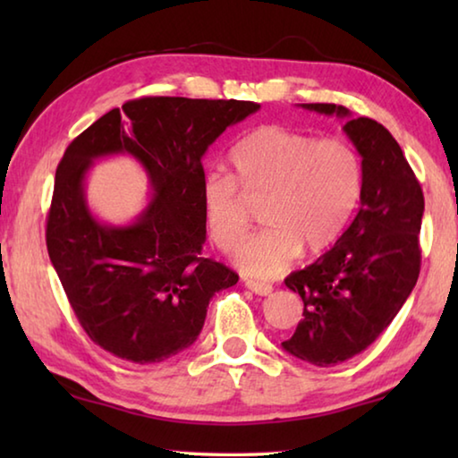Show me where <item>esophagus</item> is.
Instances as JSON below:
<instances>
[{
  "label": "esophagus",
  "mask_w": 458,
  "mask_h": 458,
  "mask_svg": "<svg viewBox=\"0 0 458 458\" xmlns=\"http://www.w3.org/2000/svg\"><path fill=\"white\" fill-rule=\"evenodd\" d=\"M252 293L260 294V297H267V294L273 293V284L270 283H260V281H246L244 283Z\"/></svg>",
  "instance_id": "obj_1"
}]
</instances>
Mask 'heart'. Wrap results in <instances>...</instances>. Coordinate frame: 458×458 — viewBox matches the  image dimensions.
Wrapping results in <instances>:
<instances>
[{
  "instance_id": "heart-1",
  "label": "heart",
  "mask_w": 458,
  "mask_h": 458,
  "mask_svg": "<svg viewBox=\"0 0 458 458\" xmlns=\"http://www.w3.org/2000/svg\"><path fill=\"white\" fill-rule=\"evenodd\" d=\"M232 175L210 174L201 204L214 244L234 252L250 230L249 204L268 226L238 252L246 275L273 278L301 250L323 252L350 224L363 191L360 153L337 137L315 139L281 125L254 129L230 153Z\"/></svg>"
}]
</instances>
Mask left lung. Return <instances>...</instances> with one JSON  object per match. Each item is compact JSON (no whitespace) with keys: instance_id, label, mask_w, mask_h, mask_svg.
Masks as SVG:
<instances>
[{"instance_id":"1","label":"left lung","mask_w":458,"mask_h":458,"mask_svg":"<svg viewBox=\"0 0 458 458\" xmlns=\"http://www.w3.org/2000/svg\"><path fill=\"white\" fill-rule=\"evenodd\" d=\"M307 111L347 119L344 131L361 155V208L341 238L313 265L284 284L303 299V319L283 350L319 368L361 353L374 344L420 275L424 196L396 139L368 117L352 119L345 106L303 105Z\"/></svg>"}]
</instances>
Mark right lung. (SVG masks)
Wrapping results in <instances>:
<instances>
[{"label":"right lung","instance_id":"1","mask_svg":"<svg viewBox=\"0 0 458 458\" xmlns=\"http://www.w3.org/2000/svg\"><path fill=\"white\" fill-rule=\"evenodd\" d=\"M250 100L143 97L113 108L68 145L56 169L46 246L76 319L105 352L133 363L183 352L216 293L238 283L201 259L208 147L257 113ZM131 154L154 196L135 223L111 227L88 210L83 177L95 158Z\"/></svg>","mask_w":458,"mask_h":458}]
</instances>
